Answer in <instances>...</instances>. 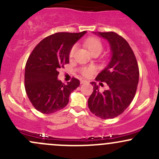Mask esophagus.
I'll use <instances>...</instances> for the list:
<instances>
[{
	"label": "esophagus",
	"mask_w": 159,
	"mask_h": 159,
	"mask_svg": "<svg viewBox=\"0 0 159 159\" xmlns=\"http://www.w3.org/2000/svg\"><path fill=\"white\" fill-rule=\"evenodd\" d=\"M86 82H87L86 80H81V84H84V83H86Z\"/></svg>",
	"instance_id": "obj_1"
}]
</instances>
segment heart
Listing matches in <instances>:
<instances>
[{
	"label": "heart",
	"instance_id": "b5f03b06",
	"mask_svg": "<svg viewBox=\"0 0 159 159\" xmlns=\"http://www.w3.org/2000/svg\"><path fill=\"white\" fill-rule=\"evenodd\" d=\"M84 45L89 50L90 52L92 53L95 52V51H102V43L98 38H89L84 41ZM75 46H74L71 49H70L69 53V57H72L74 55V53L75 51ZM94 71V68L92 67H86V68H83L81 69V72L84 76L89 77L90 75H92Z\"/></svg>",
	"mask_w": 159,
	"mask_h": 159
}]
</instances>
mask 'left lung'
Masks as SVG:
<instances>
[{
  "label": "left lung",
  "instance_id": "left-lung-1",
  "mask_svg": "<svg viewBox=\"0 0 159 159\" xmlns=\"http://www.w3.org/2000/svg\"><path fill=\"white\" fill-rule=\"evenodd\" d=\"M94 34L110 44L109 63L95 78L97 81L106 83L108 89L101 92L96 82H91L94 90L88 104L96 116L110 119L123 113L132 102L139 84V65L132 49L122 37L112 31Z\"/></svg>",
  "mask_w": 159,
  "mask_h": 159
}]
</instances>
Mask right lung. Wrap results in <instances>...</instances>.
Instances as JSON below:
<instances>
[{
	"label": "right lung",
	"mask_w": 159,
	"mask_h": 159,
	"mask_svg": "<svg viewBox=\"0 0 159 159\" xmlns=\"http://www.w3.org/2000/svg\"><path fill=\"white\" fill-rule=\"evenodd\" d=\"M85 34H54L44 38L30 54L25 66V87L30 102L38 111L51 114L64 108L70 93L79 86L77 78L65 84L57 76L59 68L69 63L70 49Z\"/></svg>",
	"instance_id": "1"
}]
</instances>
